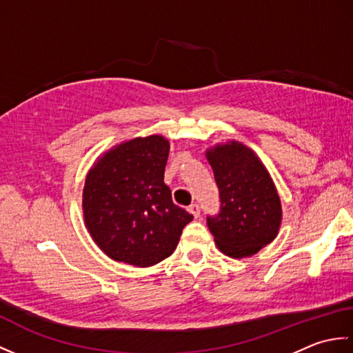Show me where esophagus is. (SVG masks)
<instances>
[{
    "mask_svg": "<svg viewBox=\"0 0 353 353\" xmlns=\"http://www.w3.org/2000/svg\"><path fill=\"white\" fill-rule=\"evenodd\" d=\"M188 211H190L194 216H196V219H199V216H200V206L196 205V203L191 205V206L188 208Z\"/></svg>",
    "mask_w": 353,
    "mask_h": 353,
    "instance_id": "esophagus-1",
    "label": "esophagus"
}]
</instances>
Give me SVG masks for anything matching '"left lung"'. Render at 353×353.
Returning a JSON list of instances; mask_svg holds the SVG:
<instances>
[{
	"instance_id": "8db88e82",
	"label": "left lung",
	"mask_w": 353,
	"mask_h": 353,
	"mask_svg": "<svg viewBox=\"0 0 353 353\" xmlns=\"http://www.w3.org/2000/svg\"><path fill=\"white\" fill-rule=\"evenodd\" d=\"M220 190V214L208 216V228L221 253L253 256L279 234L282 203L268 170L252 148L228 141L206 148Z\"/></svg>"
}]
</instances>
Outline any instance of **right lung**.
<instances>
[{
    "label": "right lung",
    "instance_id": "add662e5",
    "mask_svg": "<svg viewBox=\"0 0 353 353\" xmlns=\"http://www.w3.org/2000/svg\"><path fill=\"white\" fill-rule=\"evenodd\" d=\"M170 141L162 134L119 142L97 157L83 186L85 226L110 259L152 267L171 256L194 216L163 183Z\"/></svg>",
    "mask_w": 353,
    "mask_h": 353
}]
</instances>
